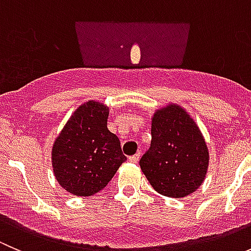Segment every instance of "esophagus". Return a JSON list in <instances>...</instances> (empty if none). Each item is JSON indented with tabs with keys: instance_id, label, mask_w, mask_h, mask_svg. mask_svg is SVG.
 <instances>
[{
	"instance_id": "34e87169",
	"label": "esophagus",
	"mask_w": 251,
	"mask_h": 251,
	"mask_svg": "<svg viewBox=\"0 0 251 251\" xmlns=\"http://www.w3.org/2000/svg\"><path fill=\"white\" fill-rule=\"evenodd\" d=\"M140 158H141V151H137L135 155H131L130 158H128V161H131V163H137V161L140 160Z\"/></svg>"
}]
</instances>
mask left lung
<instances>
[{
	"instance_id": "1",
	"label": "left lung",
	"mask_w": 251,
	"mask_h": 251,
	"mask_svg": "<svg viewBox=\"0 0 251 251\" xmlns=\"http://www.w3.org/2000/svg\"><path fill=\"white\" fill-rule=\"evenodd\" d=\"M207 165L206 143L188 113L176 104L156 110L151 147L140 160L151 187L165 197L183 198L203 183Z\"/></svg>"
}]
</instances>
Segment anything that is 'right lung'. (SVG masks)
<instances>
[{
    "mask_svg": "<svg viewBox=\"0 0 251 251\" xmlns=\"http://www.w3.org/2000/svg\"><path fill=\"white\" fill-rule=\"evenodd\" d=\"M109 109L98 102L80 105L53 144L52 166L60 186L78 197L104 188L126 160L107 127Z\"/></svg>",
    "mask_w": 251,
    "mask_h": 251,
    "instance_id": "right-lung-1",
    "label": "right lung"
}]
</instances>
